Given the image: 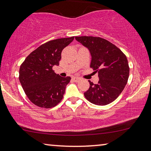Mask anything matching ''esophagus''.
Wrapping results in <instances>:
<instances>
[{
	"label": "esophagus",
	"mask_w": 151,
	"mask_h": 151,
	"mask_svg": "<svg viewBox=\"0 0 151 151\" xmlns=\"http://www.w3.org/2000/svg\"><path fill=\"white\" fill-rule=\"evenodd\" d=\"M73 80L75 82H78L81 80V78L79 77H75H75H73Z\"/></svg>",
	"instance_id": "esophagus-1"
}]
</instances>
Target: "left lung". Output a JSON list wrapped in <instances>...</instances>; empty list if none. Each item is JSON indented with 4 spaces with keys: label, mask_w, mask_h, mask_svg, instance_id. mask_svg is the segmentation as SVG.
Masks as SVG:
<instances>
[{
    "label": "left lung",
    "mask_w": 151,
    "mask_h": 151,
    "mask_svg": "<svg viewBox=\"0 0 151 151\" xmlns=\"http://www.w3.org/2000/svg\"><path fill=\"white\" fill-rule=\"evenodd\" d=\"M75 39L87 48L91 56L90 66L98 73L99 81L84 94L91 103L106 105L119 96L126 86L129 76L127 57L115 45L100 37H75Z\"/></svg>",
    "instance_id": "1"
}]
</instances>
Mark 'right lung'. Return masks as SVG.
Instances as JSON below:
<instances>
[{"mask_svg": "<svg viewBox=\"0 0 151 151\" xmlns=\"http://www.w3.org/2000/svg\"><path fill=\"white\" fill-rule=\"evenodd\" d=\"M74 37L52 40L30 53L20 66L19 81L29 100L42 108L54 107L63 99L70 76L62 77L52 70L59 65L61 52Z\"/></svg>", "mask_w": 151, "mask_h": 151, "instance_id": "right-lung-1", "label": "right lung"}]
</instances>
